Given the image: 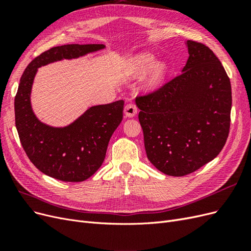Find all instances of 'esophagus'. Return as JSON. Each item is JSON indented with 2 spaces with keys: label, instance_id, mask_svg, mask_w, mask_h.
Segmentation results:
<instances>
[{
  "label": "esophagus",
  "instance_id": "1",
  "mask_svg": "<svg viewBox=\"0 0 251 251\" xmlns=\"http://www.w3.org/2000/svg\"><path fill=\"white\" fill-rule=\"evenodd\" d=\"M125 115L126 117H128V118H132L134 117L136 114H137V108H136V105L132 102L127 103L126 107H125Z\"/></svg>",
  "mask_w": 251,
  "mask_h": 251
}]
</instances>
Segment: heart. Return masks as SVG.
Segmentation results:
<instances>
[{
    "label": "heart",
    "mask_w": 251,
    "mask_h": 251,
    "mask_svg": "<svg viewBox=\"0 0 251 251\" xmlns=\"http://www.w3.org/2000/svg\"><path fill=\"white\" fill-rule=\"evenodd\" d=\"M155 60L156 57L151 53H141V54L136 56L130 64V74L132 77L135 78L142 76L150 70L151 67L152 68L146 80V86L149 89L157 87L162 81L165 76L166 69H168L166 64L162 62L154 65Z\"/></svg>",
    "instance_id": "obj_1"
}]
</instances>
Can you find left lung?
Returning <instances> with one entry per match:
<instances>
[{"mask_svg": "<svg viewBox=\"0 0 251 251\" xmlns=\"http://www.w3.org/2000/svg\"><path fill=\"white\" fill-rule=\"evenodd\" d=\"M185 45L189 56L179 76L136 98L148 159L174 177L215 159L230 126L231 86L224 67L205 45Z\"/></svg>", "mask_w": 251, "mask_h": 251, "instance_id": "1", "label": "left lung"}]
</instances>
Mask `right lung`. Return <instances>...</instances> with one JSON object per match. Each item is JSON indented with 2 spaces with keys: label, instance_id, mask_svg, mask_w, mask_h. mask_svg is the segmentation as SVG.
Wrapping results in <instances>:
<instances>
[{
  "label": "right lung",
  "instance_id": "add662e5",
  "mask_svg": "<svg viewBox=\"0 0 251 251\" xmlns=\"http://www.w3.org/2000/svg\"><path fill=\"white\" fill-rule=\"evenodd\" d=\"M102 44L64 45L35 57L23 73L14 98L16 126L22 147L36 169L64 182H81L100 168L114 131L123 120L124 100L89 107L73 123L53 126L31 107V90L39 68L104 49Z\"/></svg>",
  "mask_w": 251,
  "mask_h": 251
}]
</instances>
